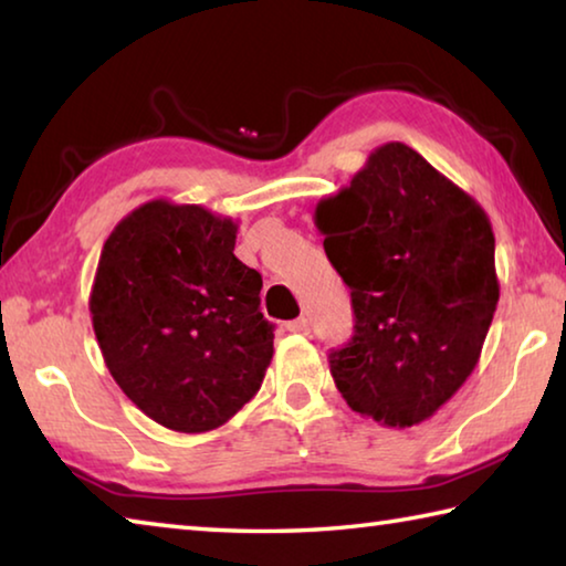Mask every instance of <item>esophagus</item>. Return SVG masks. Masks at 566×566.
Here are the masks:
<instances>
[{
    "instance_id": "1",
    "label": "esophagus",
    "mask_w": 566,
    "mask_h": 566,
    "mask_svg": "<svg viewBox=\"0 0 566 566\" xmlns=\"http://www.w3.org/2000/svg\"><path fill=\"white\" fill-rule=\"evenodd\" d=\"M286 329L294 332V334H310V319H304V317L294 319V322L286 324Z\"/></svg>"
}]
</instances>
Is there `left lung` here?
<instances>
[{
	"label": "left lung",
	"instance_id": "1",
	"mask_svg": "<svg viewBox=\"0 0 566 566\" xmlns=\"http://www.w3.org/2000/svg\"><path fill=\"white\" fill-rule=\"evenodd\" d=\"M314 219L352 290L354 334L329 352L334 385L361 417L419 424L472 375L490 332L500 302L490 217L389 142Z\"/></svg>",
	"mask_w": 566,
	"mask_h": 566
}]
</instances>
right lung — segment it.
Listing matches in <instances>:
<instances>
[{
  "label": "right lung",
  "mask_w": 566,
  "mask_h": 566,
  "mask_svg": "<svg viewBox=\"0 0 566 566\" xmlns=\"http://www.w3.org/2000/svg\"><path fill=\"white\" fill-rule=\"evenodd\" d=\"M237 224L199 205H142L114 227L90 312L107 369L157 424L222 427L262 387L274 324L262 276L234 256Z\"/></svg>",
  "instance_id": "right-lung-1"
}]
</instances>
